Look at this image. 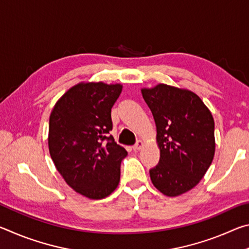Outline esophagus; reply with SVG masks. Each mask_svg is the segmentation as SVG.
<instances>
[{"mask_svg": "<svg viewBox=\"0 0 249 249\" xmlns=\"http://www.w3.org/2000/svg\"><path fill=\"white\" fill-rule=\"evenodd\" d=\"M142 147H144V142H142V141H138L136 144H135L134 146H133V149L136 151V150H141Z\"/></svg>", "mask_w": 249, "mask_h": 249, "instance_id": "1", "label": "esophagus"}]
</instances>
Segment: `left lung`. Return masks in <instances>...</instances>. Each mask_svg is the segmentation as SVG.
<instances>
[{"mask_svg": "<svg viewBox=\"0 0 249 249\" xmlns=\"http://www.w3.org/2000/svg\"><path fill=\"white\" fill-rule=\"evenodd\" d=\"M153 113L160 149L158 165L149 170L151 182L167 196L195 188L215 153L214 120L195 92L160 83L142 89Z\"/></svg>", "mask_w": 249, "mask_h": 249, "instance_id": "8db88e82", "label": "left lung"}]
</instances>
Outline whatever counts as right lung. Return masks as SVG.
Returning a JSON list of instances; mask_svg holds the SVG:
<instances>
[{"instance_id":"obj_1","label":"right lung","mask_w":249,"mask_h":249,"mask_svg":"<svg viewBox=\"0 0 249 249\" xmlns=\"http://www.w3.org/2000/svg\"><path fill=\"white\" fill-rule=\"evenodd\" d=\"M122 84L81 82L57 101L49 117L50 157L67 184L89 199L100 200L120 182L127 151L108 136L111 108Z\"/></svg>"}]
</instances>
